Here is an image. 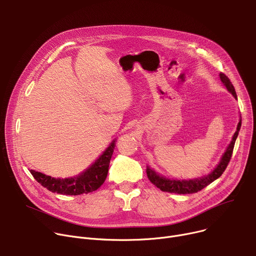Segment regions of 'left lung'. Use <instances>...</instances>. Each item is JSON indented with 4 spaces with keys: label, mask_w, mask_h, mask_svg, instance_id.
<instances>
[{
    "label": "left lung",
    "mask_w": 256,
    "mask_h": 256,
    "mask_svg": "<svg viewBox=\"0 0 256 256\" xmlns=\"http://www.w3.org/2000/svg\"><path fill=\"white\" fill-rule=\"evenodd\" d=\"M220 78L222 84L226 88L228 92H230V94L233 95V97L237 100V94H236L235 88L233 84H232L230 80L224 74H220ZM241 120H241V115H240V120H239V122L237 126V130H236L233 138H232V141L230 142L226 151L222 155L220 160L216 164V166L209 174H204L202 176L194 178H184V180L176 178H170L160 174L159 172H155L154 168H152L150 166L147 164L146 172H147L148 178L154 186H156L158 189H160L164 192L176 193V194H193V193H197L198 191L202 190L203 188L206 187V186H208L209 184H212L216 178H218L222 174L224 170L226 168V166L228 164L230 159L232 157V153H233L236 138H237V136L239 134V130L241 128Z\"/></svg>",
    "instance_id": "8db88e82"
}]
</instances>
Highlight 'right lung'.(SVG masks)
I'll return each mask as SVG.
<instances>
[{
	"instance_id": "1",
	"label": "right lung",
	"mask_w": 256,
	"mask_h": 256,
	"mask_svg": "<svg viewBox=\"0 0 256 256\" xmlns=\"http://www.w3.org/2000/svg\"><path fill=\"white\" fill-rule=\"evenodd\" d=\"M115 147V140L103 151V153L80 174L72 178H52L40 172L30 170L32 176L42 186L53 193L63 195H82L96 191L105 182L109 170L110 159Z\"/></svg>"
}]
</instances>
